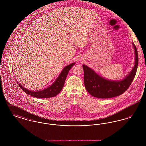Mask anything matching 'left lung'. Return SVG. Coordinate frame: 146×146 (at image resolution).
Returning <instances> with one entry per match:
<instances>
[{
    "label": "left lung",
    "instance_id": "1",
    "mask_svg": "<svg viewBox=\"0 0 146 146\" xmlns=\"http://www.w3.org/2000/svg\"><path fill=\"white\" fill-rule=\"evenodd\" d=\"M132 45L135 57V65L131 72L120 80L107 79L86 65H83L85 87L90 95L99 98H108L119 96L128 89L136 75L139 63L137 48L133 42Z\"/></svg>",
    "mask_w": 146,
    "mask_h": 146
}]
</instances>
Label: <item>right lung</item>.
<instances>
[{"instance_id":"add662e5","label":"right lung","mask_w":146,"mask_h":146,"mask_svg":"<svg viewBox=\"0 0 146 146\" xmlns=\"http://www.w3.org/2000/svg\"><path fill=\"white\" fill-rule=\"evenodd\" d=\"M75 64V62L70 63L69 65L66 66L64 67L62 72L60 75L57 78L55 81L50 86L45 88L44 90L38 91H33L29 90L19 83L17 81V83L19 84V86L22 89L26 94L29 95L33 97L36 98H50V97H55L58 95L60 92L62 90L63 87L64 86L66 79L68 75V73L70 71V69Z\"/></svg>"}]
</instances>
